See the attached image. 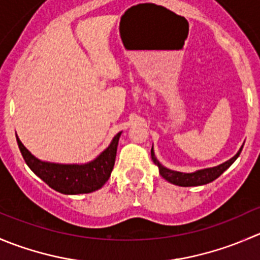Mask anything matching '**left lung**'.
I'll return each instance as SVG.
<instances>
[{"mask_svg":"<svg viewBox=\"0 0 260 260\" xmlns=\"http://www.w3.org/2000/svg\"><path fill=\"white\" fill-rule=\"evenodd\" d=\"M243 146H241L240 150L238 151V153H236L234 157H231L230 160L225 161V162L220 164V165L217 166H213V168L201 169V170L193 171V173H181V171L171 170V169H168L164 165H161V164L158 162L157 158H156L155 152H153V147L151 148V157H152L153 162L158 166L160 175L162 176L165 180H168L169 183L175 184V185L179 186H197L211 183V181H213L215 179H217L223 171L228 170V169L233 165L234 161L239 157L241 150H243Z\"/></svg>","mask_w":260,"mask_h":260,"instance_id":"1","label":"left lung"}]
</instances>
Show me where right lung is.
Instances as JSON below:
<instances>
[{"label":"right lung","instance_id":"obj_1","mask_svg":"<svg viewBox=\"0 0 260 260\" xmlns=\"http://www.w3.org/2000/svg\"><path fill=\"white\" fill-rule=\"evenodd\" d=\"M122 132L113 137L110 145L94 160L86 164H57L35 157L16 136L20 152L35 175L62 194L91 193L102 188L114 168L117 147Z\"/></svg>","mask_w":260,"mask_h":260}]
</instances>
